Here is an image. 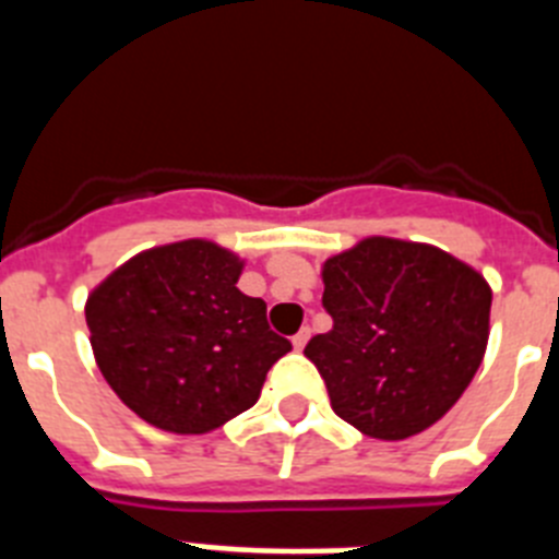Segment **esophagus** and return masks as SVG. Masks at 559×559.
I'll list each match as a JSON object with an SVG mask.
<instances>
[{
	"label": "esophagus",
	"mask_w": 559,
	"mask_h": 559,
	"mask_svg": "<svg viewBox=\"0 0 559 559\" xmlns=\"http://www.w3.org/2000/svg\"><path fill=\"white\" fill-rule=\"evenodd\" d=\"M308 338H310V330L302 328V330H299V333L294 335V347H296V349H305V344H308Z\"/></svg>",
	"instance_id": "obj_1"
}]
</instances>
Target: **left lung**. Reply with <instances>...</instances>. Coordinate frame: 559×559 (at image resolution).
<instances>
[{
  "label": "left lung",
  "mask_w": 559,
  "mask_h": 559,
  "mask_svg": "<svg viewBox=\"0 0 559 559\" xmlns=\"http://www.w3.org/2000/svg\"><path fill=\"white\" fill-rule=\"evenodd\" d=\"M333 330L313 335L330 406L374 439H406L462 397L490 335L492 290L448 251L367 237L324 263Z\"/></svg>",
  "instance_id": "1"
}]
</instances>
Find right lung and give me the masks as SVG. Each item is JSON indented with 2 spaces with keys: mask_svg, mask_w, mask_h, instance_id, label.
<instances>
[{
  "mask_svg": "<svg viewBox=\"0 0 559 559\" xmlns=\"http://www.w3.org/2000/svg\"><path fill=\"white\" fill-rule=\"evenodd\" d=\"M243 263L206 240L142 251L92 290L86 324L108 386L145 423L206 433L260 397L290 349L265 302L237 290Z\"/></svg>",
  "mask_w": 559,
  "mask_h": 559,
  "instance_id": "add662e5",
  "label": "right lung"
}]
</instances>
